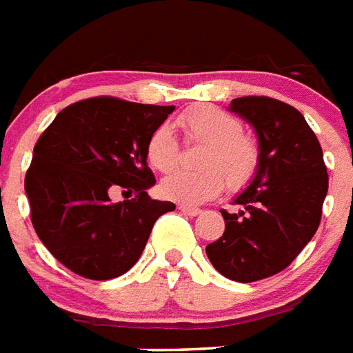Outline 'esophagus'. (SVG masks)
<instances>
[{"label": "esophagus", "mask_w": 353, "mask_h": 353, "mask_svg": "<svg viewBox=\"0 0 353 353\" xmlns=\"http://www.w3.org/2000/svg\"><path fill=\"white\" fill-rule=\"evenodd\" d=\"M179 210H180V213H184V215H188V216H196L202 213L199 208H191V205H182V204L179 205Z\"/></svg>", "instance_id": "1"}]
</instances>
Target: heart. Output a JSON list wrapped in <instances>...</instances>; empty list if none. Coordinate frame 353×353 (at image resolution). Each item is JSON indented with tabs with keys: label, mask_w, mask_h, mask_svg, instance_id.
I'll return each mask as SVG.
<instances>
[{
	"label": "heart",
	"mask_w": 353,
	"mask_h": 353,
	"mask_svg": "<svg viewBox=\"0 0 353 353\" xmlns=\"http://www.w3.org/2000/svg\"><path fill=\"white\" fill-rule=\"evenodd\" d=\"M188 142L202 143L196 154L199 171H174L160 182V193L182 205H196L215 199L225 188L246 190L261 168V148L242 132L235 114L213 105L190 107L176 118ZM145 159L153 169L168 173L179 163L180 145L169 125L154 128L145 142Z\"/></svg>",
	"instance_id": "b5f03b06"
}]
</instances>
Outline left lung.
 Returning a JSON list of instances; mask_svg holds the SVG:
<instances>
[{
  "mask_svg": "<svg viewBox=\"0 0 353 353\" xmlns=\"http://www.w3.org/2000/svg\"><path fill=\"white\" fill-rule=\"evenodd\" d=\"M255 128L261 168L233 204L222 210L225 230L205 246L211 264L236 283H255L288 268L321 224L328 173L323 149L304 117L281 100L242 97L231 100Z\"/></svg>",
  "mask_w": 353,
  "mask_h": 353,
  "instance_id": "8db88e82",
  "label": "left lung"
}]
</instances>
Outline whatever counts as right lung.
<instances>
[{"label":"right lung","instance_id":"1","mask_svg":"<svg viewBox=\"0 0 353 353\" xmlns=\"http://www.w3.org/2000/svg\"><path fill=\"white\" fill-rule=\"evenodd\" d=\"M173 111L87 98L41 132L25 191L34 231L67 270L91 281L120 277L140 259L157 219L174 210L148 194L154 174L145 159L149 134ZM118 187L135 196L114 205L108 194Z\"/></svg>","mask_w":353,"mask_h":353}]
</instances>
